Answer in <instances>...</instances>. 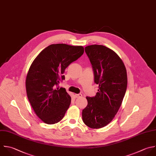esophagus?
Wrapping results in <instances>:
<instances>
[{"instance_id":"obj_1","label":"esophagus","mask_w":156,"mask_h":156,"mask_svg":"<svg viewBox=\"0 0 156 156\" xmlns=\"http://www.w3.org/2000/svg\"><path fill=\"white\" fill-rule=\"evenodd\" d=\"M82 94H75V97H76V98H80V97H82Z\"/></svg>"}]
</instances>
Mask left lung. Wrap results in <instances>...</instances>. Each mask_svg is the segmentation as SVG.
Returning <instances> with one entry per match:
<instances>
[{
	"label": "left lung",
	"mask_w": 156,
	"mask_h": 156,
	"mask_svg": "<svg viewBox=\"0 0 156 156\" xmlns=\"http://www.w3.org/2000/svg\"><path fill=\"white\" fill-rule=\"evenodd\" d=\"M85 51L99 89L95 96L86 97L88 105L82 110V119L89 127L99 129L112 121L121 105L127 89V72L122 60L112 49L94 44Z\"/></svg>",
	"instance_id": "8db88e82"
}]
</instances>
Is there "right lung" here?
<instances>
[{
	"label": "right lung",
	"instance_id": "obj_1",
	"mask_svg": "<svg viewBox=\"0 0 156 156\" xmlns=\"http://www.w3.org/2000/svg\"><path fill=\"white\" fill-rule=\"evenodd\" d=\"M84 48L66 44H54L43 49L32 62L26 77L28 99L36 115L45 123L61 121L71 98L64 88L65 69L83 55Z\"/></svg>",
	"mask_w": 156,
	"mask_h": 156
}]
</instances>
